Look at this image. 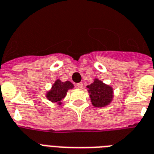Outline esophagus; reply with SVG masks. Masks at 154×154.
<instances>
[{"mask_svg": "<svg viewBox=\"0 0 154 154\" xmlns=\"http://www.w3.org/2000/svg\"><path fill=\"white\" fill-rule=\"evenodd\" d=\"M76 86H77L78 88H83V83H77V84H76Z\"/></svg>", "mask_w": 154, "mask_h": 154, "instance_id": "34e87169", "label": "esophagus"}]
</instances>
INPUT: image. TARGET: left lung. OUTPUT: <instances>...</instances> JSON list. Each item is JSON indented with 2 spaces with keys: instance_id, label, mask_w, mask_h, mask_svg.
I'll return each instance as SVG.
<instances>
[{
  "instance_id": "left-lung-1",
  "label": "left lung",
  "mask_w": 154,
  "mask_h": 154,
  "mask_svg": "<svg viewBox=\"0 0 154 154\" xmlns=\"http://www.w3.org/2000/svg\"><path fill=\"white\" fill-rule=\"evenodd\" d=\"M88 91L91 92V100L95 107L101 108L108 105L112 99V89L109 86L103 83L99 79H95L94 83L88 86Z\"/></svg>"
}]
</instances>
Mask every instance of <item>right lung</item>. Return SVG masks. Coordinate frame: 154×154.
<instances>
[{
  "mask_svg": "<svg viewBox=\"0 0 154 154\" xmlns=\"http://www.w3.org/2000/svg\"><path fill=\"white\" fill-rule=\"evenodd\" d=\"M73 84L70 83L69 81H66L65 83L61 82L59 79L56 80L54 84L52 87L51 89L48 93H47V98L49 100L52 101V102H58L60 103L62 100L65 97L66 95V91L69 89L73 88Z\"/></svg>",
  "mask_w": 154,
  "mask_h": 154,
  "instance_id": "add662e5",
  "label": "right lung"
}]
</instances>
